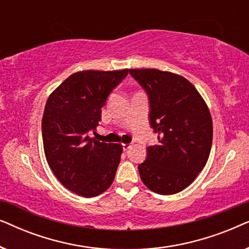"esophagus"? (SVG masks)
Returning <instances> with one entry per match:
<instances>
[{
  "mask_svg": "<svg viewBox=\"0 0 249 249\" xmlns=\"http://www.w3.org/2000/svg\"><path fill=\"white\" fill-rule=\"evenodd\" d=\"M130 147H131V144H124V145H122V148H124V152H127Z\"/></svg>",
  "mask_w": 249,
  "mask_h": 249,
  "instance_id": "obj_1",
  "label": "esophagus"
}]
</instances>
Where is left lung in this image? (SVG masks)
I'll return each mask as SVG.
<instances>
[{"label": "left lung", "instance_id": "8db88e82", "mask_svg": "<svg viewBox=\"0 0 249 249\" xmlns=\"http://www.w3.org/2000/svg\"><path fill=\"white\" fill-rule=\"evenodd\" d=\"M148 95L149 122L159 144L138 165L144 185L160 195L187 188L205 166L213 138L209 107L186 78L158 69H129Z\"/></svg>", "mask_w": 249, "mask_h": 249}]
</instances>
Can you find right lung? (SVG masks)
Instances as JSON below:
<instances>
[{
  "mask_svg": "<svg viewBox=\"0 0 249 249\" xmlns=\"http://www.w3.org/2000/svg\"><path fill=\"white\" fill-rule=\"evenodd\" d=\"M128 69L86 70L68 77L46 102L42 120L46 161L67 189L83 197L104 193L113 182L122 146L90 138L102 107Z\"/></svg>",
  "mask_w": 249,
  "mask_h": 249,
  "instance_id": "1",
  "label": "right lung"
}]
</instances>
